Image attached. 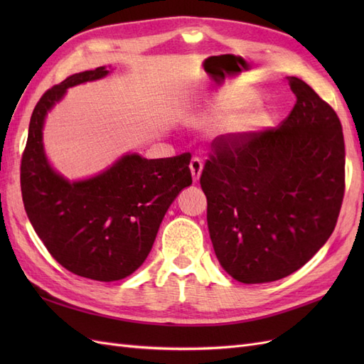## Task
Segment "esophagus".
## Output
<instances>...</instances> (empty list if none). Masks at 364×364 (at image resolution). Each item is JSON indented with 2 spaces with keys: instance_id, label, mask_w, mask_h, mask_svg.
Listing matches in <instances>:
<instances>
[{
  "instance_id": "obj_1",
  "label": "esophagus",
  "mask_w": 364,
  "mask_h": 364,
  "mask_svg": "<svg viewBox=\"0 0 364 364\" xmlns=\"http://www.w3.org/2000/svg\"><path fill=\"white\" fill-rule=\"evenodd\" d=\"M190 170H191V176H193V181L197 182L200 178L202 170H203V162L200 158H193L190 162Z\"/></svg>"
}]
</instances>
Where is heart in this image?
Returning a JSON list of instances; mask_svg holds the SVG:
<instances>
[{
  "instance_id": "1",
  "label": "heart",
  "mask_w": 364,
  "mask_h": 364,
  "mask_svg": "<svg viewBox=\"0 0 364 364\" xmlns=\"http://www.w3.org/2000/svg\"><path fill=\"white\" fill-rule=\"evenodd\" d=\"M237 111V106L232 105H222V106H214L211 109L199 117H196L191 119V123L194 126H202V127H208V126H218L223 124L225 121H228L232 114ZM266 121V115L262 112H257V114H250L245 118H241L240 121L234 124L232 130L235 132H245L249 130L252 127H257L259 124H262Z\"/></svg>"
}]
</instances>
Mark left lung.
I'll return each mask as SVG.
<instances>
[{"label":"left lung","instance_id":"8db88e82","mask_svg":"<svg viewBox=\"0 0 364 364\" xmlns=\"http://www.w3.org/2000/svg\"><path fill=\"white\" fill-rule=\"evenodd\" d=\"M296 103L277 129L220 135L200 176L215 255L245 284L289 277L336 228L345 141L334 109L287 77Z\"/></svg>","mask_w":364,"mask_h":364}]
</instances>
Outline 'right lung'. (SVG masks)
Returning <instances> with one entry per match:
<instances>
[{
	"label": "right lung",
	"mask_w": 364,
	"mask_h": 364,
	"mask_svg": "<svg viewBox=\"0 0 364 364\" xmlns=\"http://www.w3.org/2000/svg\"><path fill=\"white\" fill-rule=\"evenodd\" d=\"M107 73L98 67L50 87L31 114L21 159L24 208L43 246L62 267L102 282L123 279L146 261L168 206L193 183L190 153L162 159L132 153L79 182L51 168L42 144L47 112L68 87Z\"/></svg>",
	"instance_id": "add662e5"
}]
</instances>
